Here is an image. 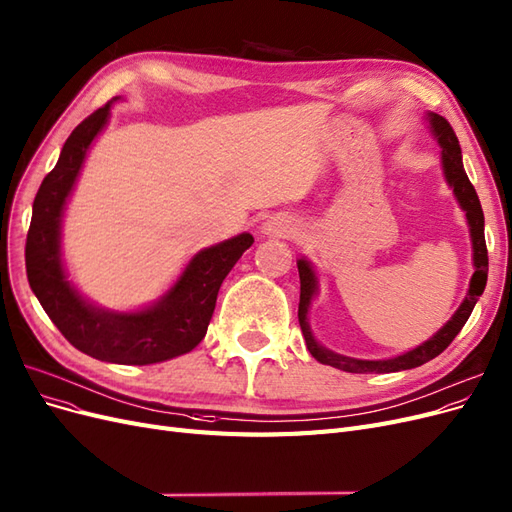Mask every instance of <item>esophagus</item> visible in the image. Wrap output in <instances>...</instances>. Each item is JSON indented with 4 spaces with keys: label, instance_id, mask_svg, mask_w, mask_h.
I'll return each mask as SVG.
<instances>
[{
    "label": "esophagus",
    "instance_id": "esophagus-1",
    "mask_svg": "<svg viewBox=\"0 0 512 512\" xmlns=\"http://www.w3.org/2000/svg\"><path fill=\"white\" fill-rule=\"evenodd\" d=\"M296 231V224L284 216H275L262 224V233L271 237H290Z\"/></svg>",
    "mask_w": 512,
    "mask_h": 512
}]
</instances>
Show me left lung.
I'll return each mask as SVG.
<instances>
[{
    "label": "left lung",
    "mask_w": 512,
    "mask_h": 512,
    "mask_svg": "<svg viewBox=\"0 0 512 512\" xmlns=\"http://www.w3.org/2000/svg\"><path fill=\"white\" fill-rule=\"evenodd\" d=\"M426 120H428L430 133L434 135V139L440 146V165H443L445 182L453 190L457 203H460V207L466 214L470 241H472V267H474V273L470 277V286H468V292L464 296L462 305L457 307V311L451 315V320L443 328H438L428 341H424L409 351H402V354L392 356V358L360 360V358H349V356L337 354V351H330L322 343H317V339L313 337V330L309 326V309H311L313 298L317 296V292H320V279H317L313 264L307 258H298L296 267H298V277H301L298 324H301L309 354L317 362L345 370V373H398V370L417 368L421 364L430 362L438 354H443V351L449 347V343L457 337V332H460L464 328V324L468 322V317H470L474 305H477L479 296L483 294L485 284H487L489 260H487V245H485V218H483V209H481V201L477 197V190H474V186L470 184L464 163H462L460 142H457L451 125L443 116L428 112Z\"/></svg>",
    "instance_id": "obj_1"
}]
</instances>
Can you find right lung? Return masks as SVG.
<instances>
[{"label": "right lung", "instance_id": "add662e5", "mask_svg": "<svg viewBox=\"0 0 512 512\" xmlns=\"http://www.w3.org/2000/svg\"><path fill=\"white\" fill-rule=\"evenodd\" d=\"M114 101L80 122L44 178L33 201L25 264L33 294L69 343L101 362L144 366L184 356L203 341L222 281L254 237L241 233L197 252L173 286L142 309L114 311L84 298L65 269L61 226L86 154L110 122Z\"/></svg>", "mask_w": 512, "mask_h": 512}]
</instances>
